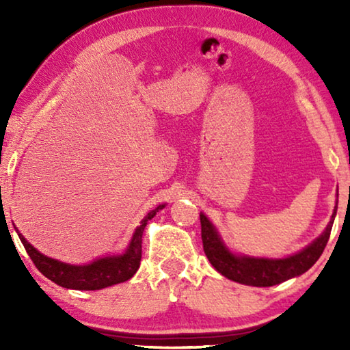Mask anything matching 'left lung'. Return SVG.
Instances as JSON below:
<instances>
[{"mask_svg": "<svg viewBox=\"0 0 350 350\" xmlns=\"http://www.w3.org/2000/svg\"><path fill=\"white\" fill-rule=\"evenodd\" d=\"M336 208L332 213L330 222L323 234L307 245L303 250L282 259L239 256L228 250L219 236L215 225L210 222L204 213H200V228H202V244L206 258L219 273L234 282L254 287H270L281 284L290 278L303 275L317 262L324 252V247L330 238V230L336 216Z\"/></svg>", "mask_w": 350, "mask_h": 350, "instance_id": "left-lung-1", "label": "left lung"}]
</instances>
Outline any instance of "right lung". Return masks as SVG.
Returning a JSON list of instances; mask_svg holds the SVG:
<instances>
[{"mask_svg": "<svg viewBox=\"0 0 350 350\" xmlns=\"http://www.w3.org/2000/svg\"><path fill=\"white\" fill-rule=\"evenodd\" d=\"M165 208V204L156 206L148 215L142 219V222L131 238L125 253L114 254V256H106L96 259L91 264L86 265H70L62 260L52 259L40 253L37 248H33L25 239L18 230L16 233L20 236V241L25 245L26 252L33 260L35 267L43 273L47 280L54 281L58 286L64 288L74 290H100L114 284H120L128 281L129 278L135 275V271L140 267L142 259V234L146 227L148 221L156 216L159 210Z\"/></svg>", "mask_w": 350, "mask_h": 350, "instance_id": "add662e5", "label": "right lung"}]
</instances>
